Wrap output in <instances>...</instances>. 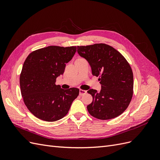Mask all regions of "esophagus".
<instances>
[{
	"instance_id": "obj_1",
	"label": "esophagus",
	"mask_w": 160,
	"mask_h": 160,
	"mask_svg": "<svg viewBox=\"0 0 160 160\" xmlns=\"http://www.w3.org/2000/svg\"><path fill=\"white\" fill-rule=\"evenodd\" d=\"M87 93V91L83 90V89H80L79 90V95H83Z\"/></svg>"
}]
</instances>
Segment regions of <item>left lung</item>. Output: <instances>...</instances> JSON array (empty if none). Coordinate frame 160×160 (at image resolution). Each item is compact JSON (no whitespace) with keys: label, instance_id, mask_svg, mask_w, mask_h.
Segmentation results:
<instances>
[{"label":"left lung","instance_id":"obj_1","mask_svg":"<svg viewBox=\"0 0 160 160\" xmlns=\"http://www.w3.org/2000/svg\"><path fill=\"white\" fill-rule=\"evenodd\" d=\"M77 52L91 66L93 75L99 77L101 91L91 89L93 97L88 105L93 117L102 120L117 118L126 109L133 96V75L127 60L113 47L99 43L77 46Z\"/></svg>","mask_w":160,"mask_h":160}]
</instances>
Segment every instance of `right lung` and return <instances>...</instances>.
Wrapping results in <instances>:
<instances>
[{"mask_svg": "<svg viewBox=\"0 0 160 160\" xmlns=\"http://www.w3.org/2000/svg\"><path fill=\"white\" fill-rule=\"evenodd\" d=\"M76 51V47L49 46L32 52L24 62L21 95L28 109L37 118L50 122L61 119L79 95V89H63L55 85L57 77L63 74L66 63Z\"/></svg>", "mask_w": 160, "mask_h": 160, "instance_id": "obj_1", "label": "right lung"}]
</instances>
